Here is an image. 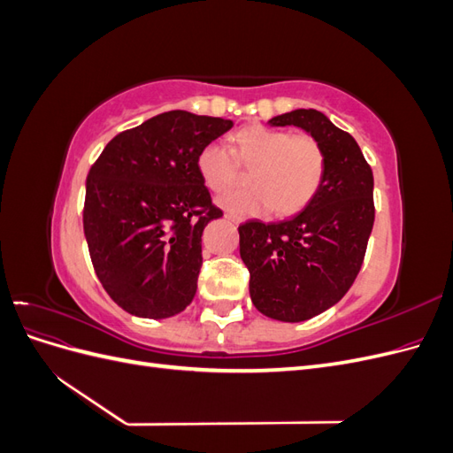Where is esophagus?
Instances as JSON below:
<instances>
[{
  "mask_svg": "<svg viewBox=\"0 0 453 453\" xmlns=\"http://www.w3.org/2000/svg\"><path fill=\"white\" fill-rule=\"evenodd\" d=\"M225 219H228V221H232V223H242V219L238 217V215H234V213H225Z\"/></svg>",
  "mask_w": 453,
  "mask_h": 453,
  "instance_id": "obj_1",
  "label": "esophagus"
}]
</instances>
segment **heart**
<instances>
[{"label":"heart","instance_id":"obj_1","mask_svg":"<svg viewBox=\"0 0 453 453\" xmlns=\"http://www.w3.org/2000/svg\"><path fill=\"white\" fill-rule=\"evenodd\" d=\"M238 164L250 172V190L219 198L221 208L236 215H293L318 195L325 177V153L311 135H291L268 127H248L234 135V155L221 143L203 145L196 158L200 180L221 195L238 181Z\"/></svg>","mask_w":453,"mask_h":453}]
</instances>
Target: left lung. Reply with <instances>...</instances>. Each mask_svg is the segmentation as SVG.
I'll use <instances>...</instances> for the list:
<instances>
[{
    "instance_id": "obj_1",
    "label": "left lung",
    "mask_w": 453,
    "mask_h": 453,
    "mask_svg": "<svg viewBox=\"0 0 453 453\" xmlns=\"http://www.w3.org/2000/svg\"><path fill=\"white\" fill-rule=\"evenodd\" d=\"M268 122L304 130L326 162L318 195L303 211L238 228L255 308L266 318L298 323L334 306L357 278L374 225V177L357 142L321 111L295 109Z\"/></svg>"
}]
</instances>
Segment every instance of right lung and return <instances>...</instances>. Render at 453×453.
I'll list each match as a JSON object with an SVG mask.
<instances>
[{"label": "right lung", "instance_id": "1", "mask_svg": "<svg viewBox=\"0 0 453 453\" xmlns=\"http://www.w3.org/2000/svg\"><path fill=\"white\" fill-rule=\"evenodd\" d=\"M234 122L168 111L120 132L87 177L83 228L100 283L132 315L166 319L196 295L202 232L223 211L196 158Z\"/></svg>", "mask_w": 453, "mask_h": 453}]
</instances>
